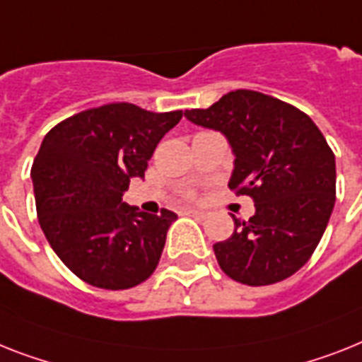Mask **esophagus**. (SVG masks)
<instances>
[{
  "label": "esophagus",
  "instance_id": "esophagus-1",
  "mask_svg": "<svg viewBox=\"0 0 362 362\" xmlns=\"http://www.w3.org/2000/svg\"><path fill=\"white\" fill-rule=\"evenodd\" d=\"M187 214H190V216H196V218H205L207 216V211H202V209H188Z\"/></svg>",
  "mask_w": 362,
  "mask_h": 362
}]
</instances>
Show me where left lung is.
Masks as SVG:
<instances>
[{"label": "left lung", "mask_w": 362, "mask_h": 362, "mask_svg": "<svg viewBox=\"0 0 362 362\" xmlns=\"http://www.w3.org/2000/svg\"><path fill=\"white\" fill-rule=\"evenodd\" d=\"M188 120L220 131L235 155L229 188L255 202L214 244L226 276L250 286L279 283L310 259L333 213L335 155L305 112L255 90H233Z\"/></svg>", "instance_id": "left-lung-1"}]
</instances>
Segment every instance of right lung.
Returning <instances> with one entry per match:
<instances>
[{
  "label": "right lung",
  "instance_id": "add662e5",
  "mask_svg": "<svg viewBox=\"0 0 362 362\" xmlns=\"http://www.w3.org/2000/svg\"><path fill=\"white\" fill-rule=\"evenodd\" d=\"M181 116L109 103L62 120L42 140L31 168L38 222L53 252L88 285L124 291L159 264L177 214L142 213L122 196L131 179L144 177Z\"/></svg>",
  "mask_w": 362,
  "mask_h": 362
}]
</instances>
